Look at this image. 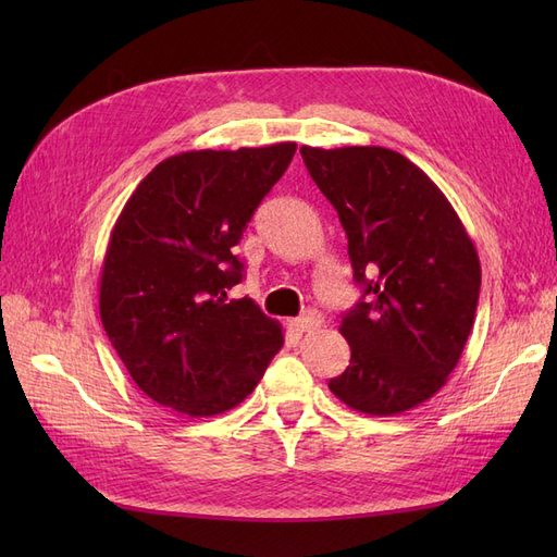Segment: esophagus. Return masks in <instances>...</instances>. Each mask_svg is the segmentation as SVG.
Instances as JSON below:
<instances>
[{
    "label": "esophagus",
    "mask_w": 557,
    "mask_h": 557,
    "mask_svg": "<svg viewBox=\"0 0 557 557\" xmlns=\"http://www.w3.org/2000/svg\"><path fill=\"white\" fill-rule=\"evenodd\" d=\"M320 323H323V315H320L318 311H307L305 315H299L295 320V327L299 332H313V330L320 327Z\"/></svg>",
    "instance_id": "esophagus-1"
}]
</instances>
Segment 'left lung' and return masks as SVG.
I'll return each mask as SVG.
<instances>
[{
    "mask_svg": "<svg viewBox=\"0 0 557 557\" xmlns=\"http://www.w3.org/2000/svg\"><path fill=\"white\" fill-rule=\"evenodd\" d=\"M339 213L362 299L342 318L350 346L330 391L350 409L395 416L440 393L474 325L481 264L434 181L381 146L299 148Z\"/></svg>",
    "mask_w": 557,
    "mask_h": 557,
    "instance_id": "left-lung-1",
    "label": "left lung"
}]
</instances>
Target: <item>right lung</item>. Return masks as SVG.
Masks as SVG:
<instances>
[{
	"instance_id": "add662e5",
	"label": "right lung",
	"mask_w": 557,
	"mask_h": 557,
	"mask_svg": "<svg viewBox=\"0 0 557 557\" xmlns=\"http://www.w3.org/2000/svg\"><path fill=\"white\" fill-rule=\"evenodd\" d=\"M297 144L188 150L162 160L113 225L99 315L117 358L162 407L205 418L242 404L283 346L256 301L230 299L234 246Z\"/></svg>"
}]
</instances>
